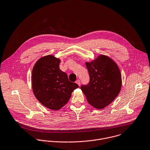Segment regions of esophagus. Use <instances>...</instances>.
<instances>
[{"label":"esophagus","instance_id":"34e87169","mask_svg":"<svg viewBox=\"0 0 150 150\" xmlns=\"http://www.w3.org/2000/svg\"><path fill=\"white\" fill-rule=\"evenodd\" d=\"M76 83L80 86V81L79 80H77L76 81Z\"/></svg>","mask_w":150,"mask_h":150}]
</instances>
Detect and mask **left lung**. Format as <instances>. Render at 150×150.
<instances>
[{"instance_id":"left-lung-1","label":"left lung","mask_w":150,"mask_h":150,"mask_svg":"<svg viewBox=\"0 0 150 150\" xmlns=\"http://www.w3.org/2000/svg\"><path fill=\"white\" fill-rule=\"evenodd\" d=\"M90 76L88 84L81 90L88 102L100 109L109 105L119 94L122 76L117 64L110 57L100 54L91 62H86Z\"/></svg>"}]
</instances>
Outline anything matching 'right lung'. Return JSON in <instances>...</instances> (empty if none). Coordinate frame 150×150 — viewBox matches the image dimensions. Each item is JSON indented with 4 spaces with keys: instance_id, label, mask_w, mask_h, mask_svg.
<instances>
[{
    "instance_id": "obj_1",
    "label": "right lung",
    "mask_w": 150,
    "mask_h": 150,
    "mask_svg": "<svg viewBox=\"0 0 150 150\" xmlns=\"http://www.w3.org/2000/svg\"><path fill=\"white\" fill-rule=\"evenodd\" d=\"M60 60L52 55L40 58L32 71V88L34 96L44 106L57 110L64 106L72 92L79 87L70 82L66 73L59 69Z\"/></svg>"
}]
</instances>
